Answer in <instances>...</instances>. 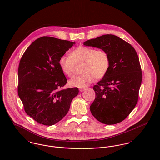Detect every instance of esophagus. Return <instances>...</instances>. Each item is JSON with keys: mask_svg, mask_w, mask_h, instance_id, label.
<instances>
[{"mask_svg": "<svg viewBox=\"0 0 160 160\" xmlns=\"http://www.w3.org/2000/svg\"><path fill=\"white\" fill-rule=\"evenodd\" d=\"M86 89V88H80L79 89V91H84Z\"/></svg>", "mask_w": 160, "mask_h": 160, "instance_id": "1", "label": "esophagus"}]
</instances>
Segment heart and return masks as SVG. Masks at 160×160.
Returning <instances> with one entry per match:
<instances>
[{
    "mask_svg": "<svg viewBox=\"0 0 160 160\" xmlns=\"http://www.w3.org/2000/svg\"><path fill=\"white\" fill-rule=\"evenodd\" d=\"M82 65L81 75L69 81L71 86L84 88L96 79H101L107 74L110 67V58L104 50L81 46L74 50L70 55H63L59 60L62 72L72 77L78 67Z\"/></svg>",
    "mask_w": 160,
    "mask_h": 160,
    "instance_id": "b5f03b06",
    "label": "heart"
}]
</instances>
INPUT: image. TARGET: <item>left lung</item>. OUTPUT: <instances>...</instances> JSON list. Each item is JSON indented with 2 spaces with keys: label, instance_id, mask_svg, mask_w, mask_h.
<instances>
[{
  "label": "left lung",
  "instance_id": "8db88e82",
  "mask_svg": "<svg viewBox=\"0 0 160 160\" xmlns=\"http://www.w3.org/2000/svg\"><path fill=\"white\" fill-rule=\"evenodd\" d=\"M105 50L110 58L107 74L93 89L95 98L90 107L98 121L115 124L125 119L135 108L142 82V69L134 48L112 35L106 34L84 42Z\"/></svg>",
  "mask_w": 160,
  "mask_h": 160
}]
</instances>
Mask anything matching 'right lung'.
Here are the masks:
<instances>
[{"label":"right lung","mask_w":160,"mask_h":160,"mask_svg":"<svg viewBox=\"0 0 160 160\" xmlns=\"http://www.w3.org/2000/svg\"><path fill=\"white\" fill-rule=\"evenodd\" d=\"M75 44L44 36L28 47L18 67V93L26 114L39 124L52 126L66 116L78 88L63 89L67 79L59 60Z\"/></svg>","instance_id":"add662e5"}]
</instances>
